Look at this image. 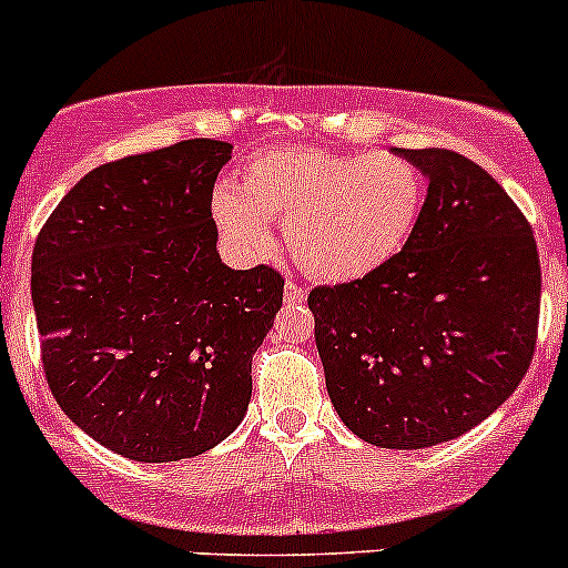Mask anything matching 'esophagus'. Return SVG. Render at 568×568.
<instances>
[{
  "label": "esophagus",
  "mask_w": 568,
  "mask_h": 568,
  "mask_svg": "<svg viewBox=\"0 0 568 568\" xmlns=\"http://www.w3.org/2000/svg\"><path fill=\"white\" fill-rule=\"evenodd\" d=\"M305 296H307V291L302 288V285H296L294 280H288V283H285V302H288V305H302V302H305Z\"/></svg>",
  "instance_id": "34e87169"
}]
</instances>
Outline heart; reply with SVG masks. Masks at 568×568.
<instances>
[{"label": "heart", "mask_w": 568, "mask_h": 568, "mask_svg": "<svg viewBox=\"0 0 568 568\" xmlns=\"http://www.w3.org/2000/svg\"><path fill=\"white\" fill-rule=\"evenodd\" d=\"M422 205V174L407 158L288 146L252 155L235 191H216L213 219L224 239L250 255L272 250L268 224L285 227L296 266L346 283L399 255Z\"/></svg>", "instance_id": "obj_1"}]
</instances>
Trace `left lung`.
<instances>
[{"label": "left lung", "mask_w": 568, "mask_h": 568, "mask_svg": "<svg viewBox=\"0 0 568 568\" xmlns=\"http://www.w3.org/2000/svg\"><path fill=\"white\" fill-rule=\"evenodd\" d=\"M430 180L399 255L307 296L341 422L383 449L464 436L516 390L536 352L541 261L503 185L453 150H399Z\"/></svg>", "instance_id": "1"}]
</instances>
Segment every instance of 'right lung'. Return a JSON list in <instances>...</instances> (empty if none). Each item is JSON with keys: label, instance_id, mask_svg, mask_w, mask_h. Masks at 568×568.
I'll return each instance as SVG.
<instances>
[{"label": "right lung", "instance_id": "1", "mask_svg": "<svg viewBox=\"0 0 568 568\" xmlns=\"http://www.w3.org/2000/svg\"><path fill=\"white\" fill-rule=\"evenodd\" d=\"M233 146L194 138L102 163L32 246L49 390L93 442L130 460L196 458L252 396V355L283 305L272 266L216 252L213 185Z\"/></svg>", "mask_w": 568, "mask_h": 568}]
</instances>
